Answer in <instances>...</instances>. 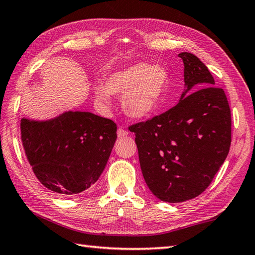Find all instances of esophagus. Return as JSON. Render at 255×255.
<instances>
[{
	"instance_id": "1",
	"label": "esophagus",
	"mask_w": 255,
	"mask_h": 255,
	"mask_svg": "<svg viewBox=\"0 0 255 255\" xmlns=\"http://www.w3.org/2000/svg\"><path fill=\"white\" fill-rule=\"evenodd\" d=\"M128 132L127 131V129H124L123 128H120L118 129V136H119V138H122L124 136H128Z\"/></svg>"
}]
</instances>
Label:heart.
<instances>
[{"label": "heart", "instance_id": "heart-1", "mask_svg": "<svg viewBox=\"0 0 255 255\" xmlns=\"http://www.w3.org/2000/svg\"><path fill=\"white\" fill-rule=\"evenodd\" d=\"M169 82L165 67L142 62L111 73L106 85L96 86L95 95L104 107L111 105L112 94L120 95L122 108L128 117L145 119L160 109Z\"/></svg>", "mask_w": 255, "mask_h": 255}]
</instances>
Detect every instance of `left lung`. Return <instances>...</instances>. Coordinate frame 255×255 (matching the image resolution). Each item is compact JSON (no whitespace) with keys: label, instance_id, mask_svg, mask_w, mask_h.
<instances>
[{"label":"left lung","instance_id":"1","mask_svg":"<svg viewBox=\"0 0 255 255\" xmlns=\"http://www.w3.org/2000/svg\"><path fill=\"white\" fill-rule=\"evenodd\" d=\"M179 56L186 87L179 103L128 128L135 133L147 186L168 203L203 193L224 163L231 143V113L224 89L214 86L213 75L197 56L189 52ZM192 88L200 89L190 93Z\"/></svg>","mask_w":255,"mask_h":255}]
</instances>
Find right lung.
I'll list each match as a JSON object with an SVG mask.
<instances>
[{"label": "right lung", "mask_w": 255, "mask_h": 255, "mask_svg": "<svg viewBox=\"0 0 255 255\" xmlns=\"http://www.w3.org/2000/svg\"><path fill=\"white\" fill-rule=\"evenodd\" d=\"M27 160L42 185L71 196L87 190L103 173L117 139V124L90 112L67 111L47 121L22 118Z\"/></svg>", "instance_id": "right-lung-1"}]
</instances>
